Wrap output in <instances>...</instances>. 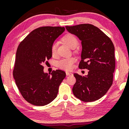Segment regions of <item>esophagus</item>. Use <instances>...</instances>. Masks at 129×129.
<instances>
[{
  "label": "esophagus",
  "mask_w": 129,
  "mask_h": 129,
  "mask_svg": "<svg viewBox=\"0 0 129 129\" xmlns=\"http://www.w3.org/2000/svg\"><path fill=\"white\" fill-rule=\"evenodd\" d=\"M73 74L72 73H71V72H66V75L67 76H71V75H72Z\"/></svg>",
  "instance_id": "esophagus-1"
}]
</instances>
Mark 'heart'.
Listing matches in <instances>:
<instances>
[{
	"instance_id": "b5f03b06",
	"label": "heart",
	"mask_w": 129,
	"mask_h": 129,
	"mask_svg": "<svg viewBox=\"0 0 129 129\" xmlns=\"http://www.w3.org/2000/svg\"><path fill=\"white\" fill-rule=\"evenodd\" d=\"M62 41L66 44L70 48L74 49L78 45V40L76 37L74 36L72 34H68V35H65L62 38ZM57 43L54 42L51 45V52L53 56H56V53H57ZM75 62V59L74 57H69V58H64L61 59L57 63L60 69L67 70H69L72 69L73 66V63Z\"/></svg>"
}]
</instances>
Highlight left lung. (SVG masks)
<instances>
[{"label": "left lung", "instance_id": "obj_1", "mask_svg": "<svg viewBox=\"0 0 129 129\" xmlns=\"http://www.w3.org/2000/svg\"><path fill=\"white\" fill-rule=\"evenodd\" d=\"M67 30L81 41L80 69L88 70V75L74 73L76 83L74 95L84 102H92L102 98L113 83L115 69V47L110 38L91 24L66 26Z\"/></svg>", "mask_w": 129, "mask_h": 129}]
</instances>
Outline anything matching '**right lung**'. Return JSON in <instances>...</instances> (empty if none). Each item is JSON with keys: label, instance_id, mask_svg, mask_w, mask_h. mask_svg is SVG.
Returning a JSON list of instances; mask_svg holds the SVG:
<instances>
[{"label": "right lung", "instance_id": "add662e5", "mask_svg": "<svg viewBox=\"0 0 129 129\" xmlns=\"http://www.w3.org/2000/svg\"><path fill=\"white\" fill-rule=\"evenodd\" d=\"M64 31L60 26L39 27L32 31L17 48L13 76L22 96L33 105L44 106L52 102L66 76L60 70L45 73L42 66L51 57V45Z\"/></svg>", "mask_w": 129, "mask_h": 129}]
</instances>
